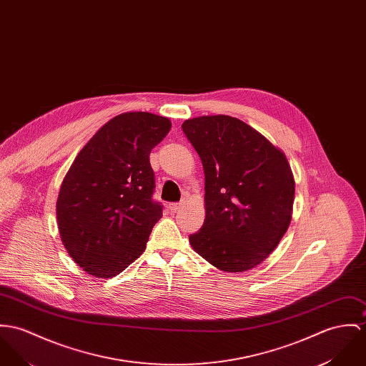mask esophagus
Masks as SVG:
<instances>
[{"label":"esophagus","instance_id":"34e87169","mask_svg":"<svg viewBox=\"0 0 366 366\" xmlns=\"http://www.w3.org/2000/svg\"><path fill=\"white\" fill-rule=\"evenodd\" d=\"M183 205H184L183 202H173V204L169 205V208H170L172 212H177L180 208H183Z\"/></svg>","mask_w":366,"mask_h":366}]
</instances>
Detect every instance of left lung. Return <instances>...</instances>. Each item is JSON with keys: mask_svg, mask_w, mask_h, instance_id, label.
I'll list each match as a JSON object with an SVG mask.
<instances>
[{"mask_svg": "<svg viewBox=\"0 0 366 366\" xmlns=\"http://www.w3.org/2000/svg\"><path fill=\"white\" fill-rule=\"evenodd\" d=\"M182 129L205 174V219L192 247L225 272L262 264L292 219L295 180L285 154L225 114L189 119Z\"/></svg>", "mask_w": 366, "mask_h": 366, "instance_id": "1", "label": "left lung"}]
</instances>
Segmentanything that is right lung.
Segmentation results:
<instances>
[{"mask_svg": "<svg viewBox=\"0 0 366 366\" xmlns=\"http://www.w3.org/2000/svg\"><path fill=\"white\" fill-rule=\"evenodd\" d=\"M172 123L148 112L119 114L79 151L56 204L59 232L71 259L97 278H112L145 250L162 205L149 154Z\"/></svg>", "mask_w": 366, "mask_h": 366, "instance_id": "obj_1", "label": "right lung"}]
</instances>
